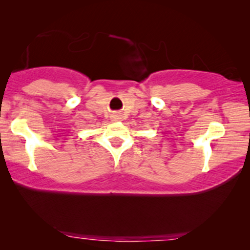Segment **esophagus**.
<instances>
[{
  "mask_svg": "<svg viewBox=\"0 0 250 250\" xmlns=\"http://www.w3.org/2000/svg\"><path fill=\"white\" fill-rule=\"evenodd\" d=\"M112 118H114L115 121H116V119H119V115H114V116H112Z\"/></svg>",
  "mask_w": 250,
  "mask_h": 250,
  "instance_id": "esophagus-1",
  "label": "esophagus"
}]
</instances>
